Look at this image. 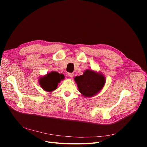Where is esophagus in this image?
<instances>
[{
	"mask_svg": "<svg viewBox=\"0 0 147 147\" xmlns=\"http://www.w3.org/2000/svg\"><path fill=\"white\" fill-rule=\"evenodd\" d=\"M68 76L69 77V78H72L74 76V73H68Z\"/></svg>",
	"mask_w": 147,
	"mask_h": 147,
	"instance_id": "1",
	"label": "esophagus"
}]
</instances>
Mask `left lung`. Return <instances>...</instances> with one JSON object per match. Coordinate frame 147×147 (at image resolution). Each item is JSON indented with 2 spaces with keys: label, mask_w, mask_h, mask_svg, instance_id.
<instances>
[{
  "label": "left lung",
  "mask_w": 147,
  "mask_h": 147,
  "mask_svg": "<svg viewBox=\"0 0 147 147\" xmlns=\"http://www.w3.org/2000/svg\"><path fill=\"white\" fill-rule=\"evenodd\" d=\"M79 91L85 98H91L97 95L105 84V77L101 72L87 69L82 75L74 79Z\"/></svg>",
  "instance_id": "8db88e82"
}]
</instances>
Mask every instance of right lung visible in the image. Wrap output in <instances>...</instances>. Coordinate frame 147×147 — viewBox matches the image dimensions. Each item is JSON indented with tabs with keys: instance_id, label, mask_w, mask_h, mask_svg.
<instances>
[{
	"instance_id": "obj_1",
	"label": "right lung",
	"mask_w": 147,
	"mask_h": 147,
	"mask_svg": "<svg viewBox=\"0 0 147 147\" xmlns=\"http://www.w3.org/2000/svg\"><path fill=\"white\" fill-rule=\"evenodd\" d=\"M65 79L63 74L56 71H51L38 79V83L42 88L46 92H51L57 89L58 84Z\"/></svg>"
}]
</instances>
